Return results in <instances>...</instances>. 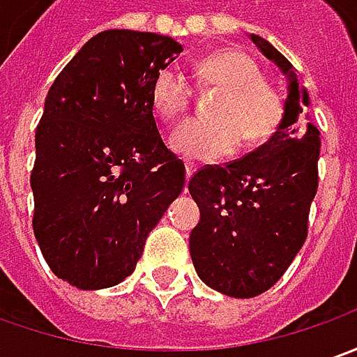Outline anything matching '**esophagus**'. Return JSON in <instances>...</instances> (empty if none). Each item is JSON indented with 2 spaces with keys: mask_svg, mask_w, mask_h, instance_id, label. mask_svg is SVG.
<instances>
[{
  "mask_svg": "<svg viewBox=\"0 0 357 357\" xmlns=\"http://www.w3.org/2000/svg\"><path fill=\"white\" fill-rule=\"evenodd\" d=\"M193 174H195V166H193L191 162H188V164H185V179L190 181Z\"/></svg>",
  "mask_w": 357,
  "mask_h": 357,
  "instance_id": "1",
  "label": "esophagus"
}]
</instances>
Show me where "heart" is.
<instances>
[{"label":"heart","mask_w":357,"mask_h":357,"mask_svg":"<svg viewBox=\"0 0 357 357\" xmlns=\"http://www.w3.org/2000/svg\"><path fill=\"white\" fill-rule=\"evenodd\" d=\"M202 84L217 86L215 120H185L169 134V148L190 162H215L235 152L239 138L255 146L268 138L282 118V100L263 80L257 63L239 51H217L195 65ZM191 84L174 65L160 68L152 80L150 100L162 120H176L191 102Z\"/></svg>","instance_id":"heart-1"}]
</instances>
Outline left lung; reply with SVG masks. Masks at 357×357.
Segmentation results:
<instances>
[{"mask_svg":"<svg viewBox=\"0 0 357 357\" xmlns=\"http://www.w3.org/2000/svg\"><path fill=\"white\" fill-rule=\"evenodd\" d=\"M249 37L287 77L282 118L251 154L203 167L188 183L202 215L190 235L195 273L233 298L263 294L302 249L320 158V132L308 122L310 96L298 86L296 70L266 39Z\"/></svg>","mask_w":357,"mask_h":357,"instance_id":"1","label":"left lung"}]
</instances>
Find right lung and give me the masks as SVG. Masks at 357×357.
Segmentation results:
<instances>
[{
  "label": "right lung",
  "mask_w": 357,
  "mask_h": 357,
  "mask_svg": "<svg viewBox=\"0 0 357 357\" xmlns=\"http://www.w3.org/2000/svg\"><path fill=\"white\" fill-rule=\"evenodd\" d=\"M183 47L158 33L108 29L51 84L35 134L33 231L45 261L80 290L114 287L185 185L150 89Z\"/></svg>",
  "instance_id": "1"
}]
</instances>
